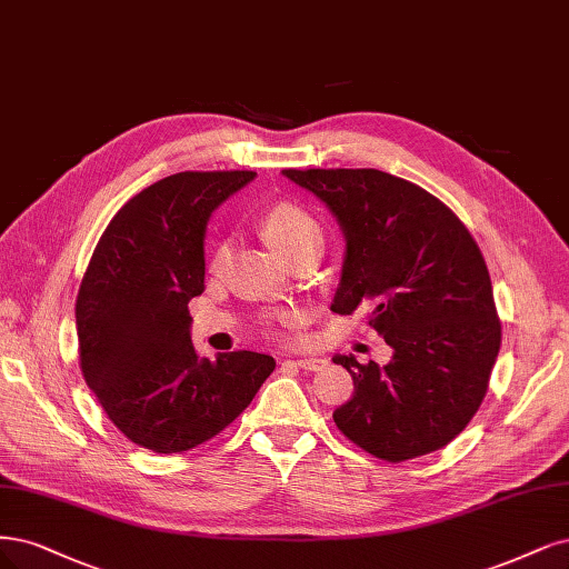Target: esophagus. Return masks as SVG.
Here are the masks:
<instances>
[{"instance_id":"1","label":"esophagus","mask_w":569,"mask_h":569,"mask_svg":"<svg viewBox=\"0 0 569 569\" xmlns=\"http://www.w3.org/2000/svg\"><path fill=\"white\" fill-rule=\"evenodd\" d=\"M297 365L301 369H308V371H320L327 365V360L325 358H299Z\"/></svg>"}]
</instances>
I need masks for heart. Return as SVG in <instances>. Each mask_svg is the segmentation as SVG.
Segmentation results:
<instances>
[{
	"instance_id": "1",
	"label": "heart",
	"mask_w": 569,
	"mask_h": 569,
	"mask_svg": "<svg viewBox=\"0 0 569 569\" xmlns=\"http://www.w3.org/2000/svg\"><path fill=\"white\" fill-rule=\"evenodd\" d=\"M261 232H263V238L268 240V244L272 249H278L284 257V253H289L293 247H299L301 242H306L310 238H320V226L306 209L291 204V202H278L263 213ZM223 253H226V247L219 244L217 251H213V263H219L223 259ZM297 320L299 318H297V312H293V310H282V312H276V316L270 318V322L276 325L280 331L293 329V327H297Z\"/></svg>"
}]
</instances>
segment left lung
<instances>
[{
	"mask_svg": "<svg viewBox=\"0 0 569 569\" xmlns=\"http://www.w3.org/2000/svg\"><path fill=\"white\" fill-rule=\"evenodd\" d=\"M335 213L346 257L331 310L375 306L369 325L393 348L379 367L337 356L356 393L341 433L398 463L452 442L473 419L499 356L501 322L482 253L457 213L379 169H284Z\"/></svg>",
	"mask_w": 569,
	"mask_h": 569,
	"instance_id": "8db88e82",
	"label": "left lung"
}]
</instances>
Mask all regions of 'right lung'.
Masks as SVG:
<instances>
[{"instance_id":"add662e5","label":"right lung","mask_w":569,"mask_h":569,"mask_svg":"<svg viewBox=\"0 0 569 569\" xmlns=\"http://www.w3.org/2000/svg\"><path fill=\"white\" fill-rule=\"evenodd\" d=\"M253 176L181 171L143 188L103 230L77 293L87 386L131 442L158 455L219 436L276 369L251 350L200 358L190 341L209 217Z\"/></svg>"}]
</instances>
